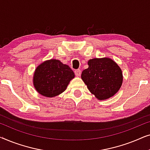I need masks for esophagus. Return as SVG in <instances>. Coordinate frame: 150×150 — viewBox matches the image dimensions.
Here are the masks:
<instances>
[{"instance_id": "34e87169", "label": "esophagus", "mask_w": 150, "mask_h": 150, "mask_svg": "<svg viewBox=\"0 0 150 150\" xmlns=\"http://www.w3.org/2000/svg\"><path fill=\"white\" fill-rule=\"evenodd\" d=\"M74 73H75V75L76 76H81V71L80 70V69H76V70L74 71Z\"/></svg>"}]
</instances>
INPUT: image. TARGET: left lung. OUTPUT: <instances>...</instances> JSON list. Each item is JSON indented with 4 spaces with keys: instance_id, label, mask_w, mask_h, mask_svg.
<instances>
[{
    "instance_id": "obj_1",
    "label": "left lung",
    "mask_w": 150,
    "mask_h": 150,
    "mask_svg": "<svg viewBox=\"0 0 150 150\" xmlns=\"http://www.w3.org/2000/svg\"><path fill=\"white\" fill-rule=\"evenodd\" d=\"M87 63L89 67L82 71L81 79L98 100H107L117 93L123 83L117 63L108 57L90 59Z\"/></svg>"
}]
</instances>
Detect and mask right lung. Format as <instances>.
I'll return each mask as SVG.
<instances>
[{"instance_id":"obj_1","label":"right lung","mask_w":150,"mask_h":150,"mask_svg":"<svg viewBox=\"0 0 150 150\" xmlns=\"http://www.w3.org/2000/svg\"><path fill=\"white\" fill-rule=\"evenodd\" d=\"M74 76V73L68 65L57 59H51L37 67L33 83L40 95L53 98L65 91Z\"/></svg>"}]
</instances>
